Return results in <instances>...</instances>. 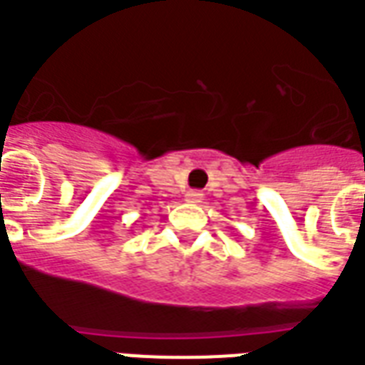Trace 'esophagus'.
<instances>
[{
	"instance_id": "esophagus-1",
	"label": "esophagus",
	"mask_w": 365,
	"mask_h": 365,
	"mask_svg": "<svg viewBox=\"0 0 365 365\" xmlns=\"http://www.w3.org/2000/svg\"><path fill=\"white\" fill-rule=\"evenodd\" d=\"M202 197H203V193L195 192V190H192V192L185 193V202H190V203H200V202H202Z\"/></svg>"
}]
</instances>
